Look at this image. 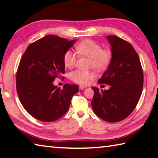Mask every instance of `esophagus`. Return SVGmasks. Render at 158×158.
<instances>
[{
	"mask_svg": "<svg viewBox=\"0 0 158 158\" xmlns=\"http://www.w3.org/2000/svg\"><path fill=\"white\" fill-rule=\"evenodd\" d=\"M79 88L80 90H84V89H85V86H84V85H79Z\"/></svg>",
	"mask_w": 158,
	"mask_h": 158,
	"instance_id": "esophagus-1",
	"label": "esophagus"
}]
</instances>
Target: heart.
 I'll return each mask as SVG.
<instances>
[{
    "instance_id": "obj_1",
    "label": "heart",
    "mask_w": 158,
    "mask_h": 158,
    "mask_svg": "<svg viewBox=\"0 0 158 158\" xmlns=\"http://www.w3.org/2000/svg\"><path fill=\"white\" fill-rule=\"evenodd\" d=\"M76 52L79 56L89 58V67L97 70H103L108 66L111 59V52L102 49L100 44L92 40H85L76 47ZM77 62V56L73 51L68 50L63 56L64 65L67 68H73ZM95 77L93 71L76 69L69 73L72 81L79 84H88Z\"/></svg>"
}]
</instances>
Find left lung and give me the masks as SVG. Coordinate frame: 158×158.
Segmentation results:
<instances>
[{"mask_svg":"<svg viewBox=\"0 0 158 158\" xmlns=\"http://www.w3.org/2000/svg\"><path fill=\"white\" fill-rule=\"evenodd\" d=\"M111 47V60L98 82L108 90H94V113L109 123L121 121L135 109L143 89V74L139 56L132 44L116 35L106 37Z\"/></svg>","mask_w":158,"mask_h":158,"instance_id":"1","label":"left lung"}]
</instances>
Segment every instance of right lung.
<instances>
[{
    "mask_svg": "<svg viewBox=\"0 0 158 158\" xmlns=\"http://www.w3.org/2000/svg\"><path fill=\"white\" fill-rule=\"evenodd\" d=\"M75 42L49 35L29 45L21 57L17 72V94L25 110L39 121L59 119L79 91L77 85L67 84L60 89L53 84L65 73L64 54Z\"/></svg>",
    "mask_w": 158,
    "mask_h": 158,
    "instance_id": "add662e5",
    "label": "right lung"
}]
</instances>
